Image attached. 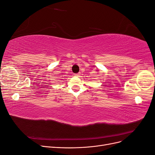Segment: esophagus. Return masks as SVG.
<instances>
[{"label": "esophagus", "instance_id": "1", "mask_svg": "<svg viewBox=\"0 0 155 155\" xmlns=\"http://www.w3.org/2000/svg\"><path fill=\"white\" fill-rule=\"evenodd\" d=\"M75 76H78V77H79L81 76V73L79 72V73H78V74H75Z\"/></svg>", "mask_w": 155, "mask_h": 155}]
</instances>
